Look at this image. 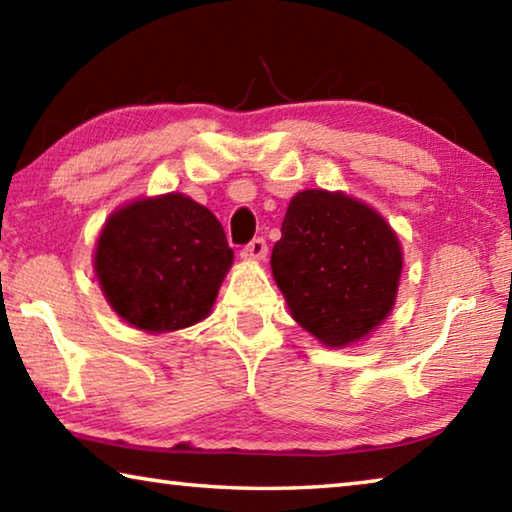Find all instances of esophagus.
<instances>
[{
	"label": "esophagus",
	"instance_id": "esophagus-1",
	"mask_svg": "<svg viewBox=\"0 0 512 512\" xmlns=\"http://www.w3.org/2000/svg\"><path fill=\"white\" fill-rule=\"evenodd\" d=\"M266 253H268L266 241L264 239H253L244 250H241V257L253 259V262H262V259L266 257Z\"/></svg>",
	"mask_w": 512,
	"mask_h": 512
}]
</instances>
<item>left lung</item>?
<instances>
[{"instance_id": "1", "label": "left lung", "mask_w": 512, "mask_h": 512, "mask_svg": "<svg viewBox=\"0 0 512 512\" xmlns=\"http://www.w3.org/2000/svg\"><path fill=\"white\" fill-rule=\"evenodd\" d=\"M402 266V244L384 216L327 189L291 198L271 255L291 318L327 348H348L384 323Z\"/></svg>"}]
</instances>
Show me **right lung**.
Returning a JSON list of instances; mask_svg holds the SVG:
<instances>
[{
  "label": "right lung",
  "instance_id": "obj_1",
  "mask_svg": "<svg viewBox=\"0 0 512 512\" xmlns=\"http://www.w3.org/2000/svg\"><path fill=\"white\" fill-rule=\"evenodd\" d=\"M235 253L205 205L169 192L117 207L94 246V275L110 309L146 334L210 316Z\"/></svg>",
  "mask_w": 512,
  "mask_h": 512
}]
</instances>
